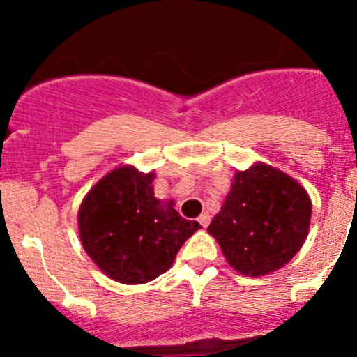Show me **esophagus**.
<instances>
[{"instance_id":"1","label":"esophagus","mask_w":357,"mask_h":357,"mask_svg":"<svg viewBox=\"0 0 357 357\" xmlns=\"http://www.w3.org/2000/svg\"><path fill=\"white\" fill-rule=\"evenodd\" d=\"M199 222H200L202 226H204V228H207L208 222H211V215H208L207 212H204V214H202L200 218H199Z\"/></svg>"}]
</instances>
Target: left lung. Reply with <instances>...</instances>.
I'll return each instance as SVG.
<instances>
[{
    "label": "left lung",
    "instance_id": "left-lung-1",
    "mask_svg": "<svg viewBox=\"0 0 357 357\" xmlns=\"http://www.w3.org/2000/svg\"><path fill=\"white\" fill-rule=\"evenodd\" d=\"M311 212V197L301 183L255 162L235 172L231 190L207 231L235 271L255 278L283 268L301 250Z\"/></svg>",
    "mask_w": 357,
    "mask_h": 357
}]
</instances>
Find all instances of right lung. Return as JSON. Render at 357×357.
Instances as JSON below:
<instances>
[{
	"label": "right lung",
	"instance_id": "right-lung-1",
	"mask_svg": "<svg viewBox=\"0 0 357 357\" xmlns=\"http://www.w3.org/2000/svg\"><path fill=\"white\" fill-rule=\"evenodd\" d=\"M153 171L119 165L86 193L79 207V236L86 254L109 278L126 285L158 278L202 228L179 215L174 200L153 195Z\"/></svg>",
	"mask_w": 357,
	"mask_h": 357
}]
</instances>
